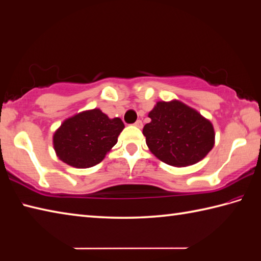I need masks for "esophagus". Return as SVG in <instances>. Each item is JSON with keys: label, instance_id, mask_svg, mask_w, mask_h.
Instances as JSON below:
<instances>
[{"label": "esophagus", "instance_id": "obj_1", "mask_svg": "<svg viewBox=\"0 0 261 261\" xmlns=\"http://www.w3.org/2000/svg\"><path fill=\"white\" fill-rule=\"evenodd\" d=\"M136 127H138V128H141V127L143 126V123H142V120L141 119H138V120H136L135 121V124H134Z\"/></svg>", "mask_w": 261, "mask_h": 261}]
</instances>
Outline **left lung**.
I'll use <instances>...</instances> for the list:
<instances>
[{
	"instance_id": "left-lung-1",
	"label": "left lung",
	"mask_w": 261,
	"mask_h": 261,
	"mask_svg": "<svg viewBox=\"0 0 261 261\" xmlns=\"http://www.w3.org/2000/svg\"><path fill=\"white\" fill-rule=\"evenodd\" d=\"M148 117L150 123L143 128L146 144L166 164L176 167L195 164L214 145L211 121L181 101L156 102Z\"/></svg>"
}]
</instances>
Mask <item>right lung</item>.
<instances>
[{
  "instance_id": "right-lung-1",
  "label": "right lung",
  "mask_w": 261,
  "mask_h": 261,
  "mask_svg": "<svg viewBox=\"0 0 261 261\" xmlns=\"http://www.w3.org/2000/svg\"><path fill=\"white\" fill-rule=\"evenodd\" d=\"M124 127L120 118L111 119L98 108L82 112L66 119L56 130V154L77 169L95 166L117 143Z\"/></svg>"
}]
</instances>
